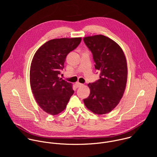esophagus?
<instances>
[{
    "mask_svg": "<svg viewBox=\"0 0 157 157\" xmlns=\"http://www.w3.org/2000/svg\"><path fill=\"white\" fill-rule=\"evenodd\" d=\"M83 84H81V83H79V82H76V86H77V87H80V86H82Z\"/></svg>",
    "mask_w": 157,
    "mask_h": 157,
    "instance_id": "1",
    "label": "esophagus"
}]
</instances>
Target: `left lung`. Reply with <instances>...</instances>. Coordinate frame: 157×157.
<instances>
[{"label":"left lung","instance_id":"8db88e82","mask_svg":"<svg viewBox=\"0 0 157 157\" xmlns=\"http://www.w3.org/2000/svg\"><path fill=\"white\" fill-rule=\"evenodd\" d=\"M83 40L93 54L100 78L88 84L91 93L84 103L93 113L105 114L113 110L123 96L127 78L125 56L119 44L105 36H87Z\"/></svg>","mask_w":157,"mask_h":157}]
</instances>
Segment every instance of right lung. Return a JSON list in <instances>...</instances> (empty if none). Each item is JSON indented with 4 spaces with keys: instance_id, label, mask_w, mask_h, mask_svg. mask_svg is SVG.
Instances as JSON below:
<instances>
[{
    "instance_id": "right-lung-1",
    "label": "right lung",
    "mask_w": 157,
    "mask_h": 157,
    "mask_svg": "<svg viewBox=\"0 0 157 157\" xmlns=\"http://www.w3.org/2000/svg\"><path fill=\"white\" fill-rule=\"evenodd\" d=\"M81 41V38L51 40L39 48L33 58L30 71L32 93L39 106L49 114L61 113L74 93L71 83L58 75L67 55Z\"/></svg>"
}]
</instances>
